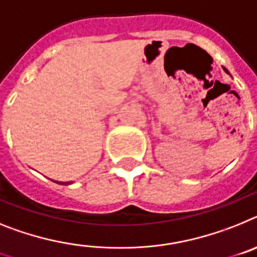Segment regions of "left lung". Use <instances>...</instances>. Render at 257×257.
Listing matches in <instances>:
<instances>
[{"label":"left lung","instance_id":"8db88e82","mask_svg":"<svg viewBox=\"0 0 257 257\" xmlns=\"http://www.w3.org/2000/svg\"><path fill=\"white\" fill-rule=\"evenodd\" d=\"M224 71H225V72H226V73H229V71H227L226 68H225V67H224Z\"/></svg>","mask_w":257,"mask_h":257}]
</instances>
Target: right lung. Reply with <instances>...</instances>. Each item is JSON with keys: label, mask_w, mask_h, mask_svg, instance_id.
Listing matches in <instances>:
<instances>
[{"label": "right lung", "mask_w": 257, "mask_h": 257, "mask_svg": "<svg viewBox=\"0 0 257 257\" xmlns=\"http://www.w3.org/2000/svg\"><path fill=\"white\" fill-rule=\"evenodd\" d=\"M54 182H57V184H61V185H71V184H72V181H70V182H59V181H54Z\"/></svg>", "instance_id": "right-lung-1"}]
</instances>
